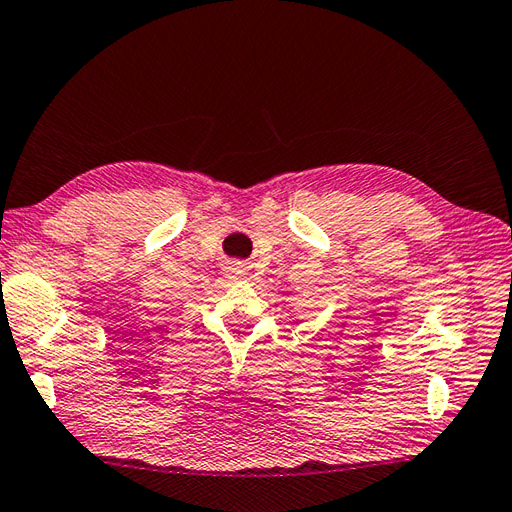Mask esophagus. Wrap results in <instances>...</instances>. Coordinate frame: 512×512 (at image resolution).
<instances>
[{
    "label": "esophagus",
    "instance_id": "1",
    "mask_svg": "<svg viewBox=\"0 0 512 512\" xmlns=\"http://www.w3.org/2000/svg\"><path fill=\"white\" fill-rule=\"evenodd\" d=\"M246 272V264L244 261H229V266H227V277L229 279H242V275Z\"/></svg>",
    "mask_w": 512,
    "mask_h": 512
}]
</instances>
